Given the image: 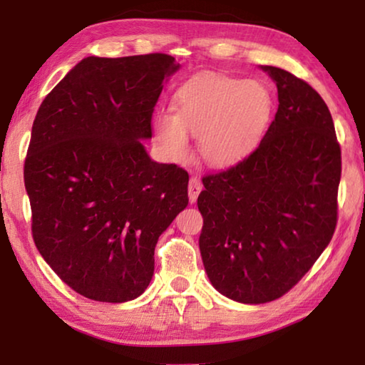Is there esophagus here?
<instances>
[{"mask_svg": "<svg viewBox=\"0 0 365 365\" xmlns=\"http://www.w3.org/2000/svg\"><path fill=\"white\" fill-rule=\"evenodd\" d=\"M201 190H202V185L200 182V178L191 177L190 182H188V197H190V202H195L197 200V195L201 193Z\"/></svg>", "mask_w": 365, "mask_h": 365, "instance_id": "obj_1", "label": "esophagus"}]
</instances>
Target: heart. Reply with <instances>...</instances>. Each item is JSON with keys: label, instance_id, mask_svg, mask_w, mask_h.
Instances as JSON below:
<instances>
[{"label": "heart", "instance_id": "b5f03b06", "mask_svg": "<svg viewBox=\"0 0 365 365\" xmlns=\"http://www.w3.org/2000/svg\"><path fill=\"white\" fill-rule=\"evenodd\" d=\"M172 109L154 117V132L165 154L187 156L188 135H193L206 163L227 165L257 146L270 122L274 98L259 80L205 73L177 91Z\"/></svg>", "mask_w": 365, "mask_h": 365}]
</instances>
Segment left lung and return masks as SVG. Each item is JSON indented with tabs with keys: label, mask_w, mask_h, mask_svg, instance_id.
I'll return each instance as SVG.
<instances>
[{
	"label": "left lung",
	"mask_w": 365,
	"mask_h": 365,
	"mask_svg": "<svg viewBox=\"0 0 365 365\" xmlns=\"http://www.w3.org/2000/svg\"><path fill=\"white\" fill-rule=\"evenodd\" d=\"M279 109L238 164L202 177L200 250L227 298L262 304L288 293L329 246L338 222L341 148L329 108L311 85L264 66Z\"/></svg>",
	"instance_id": "8db88e82"
}]
</instances>
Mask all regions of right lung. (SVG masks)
<instances>
[{
    "label": "right lung",
    "instance_id": "right-lung-1",
    "mask_svg": "<svg viewBox=\"0 0 365 365\" xmlns=\"http://www.w3.org/2000/svg\"><path fill=\"white\" fill-rule=\"evenodd\" d=\"M180 64L164 53L90 56L49 91L24 164L36 250L73 292L101 302L150 285L158 238L188 205V174L150 159L154 106Z\"/></svg>",
    "mask_w": 365,
    "mask_h": 365
}]
</instances>
